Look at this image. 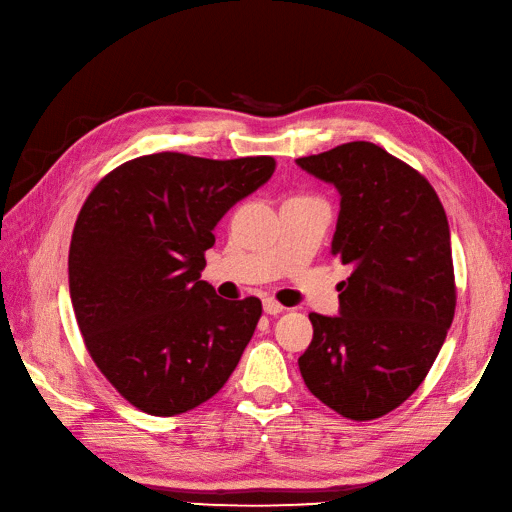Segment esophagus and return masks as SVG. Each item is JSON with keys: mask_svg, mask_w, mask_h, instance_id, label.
Segmentation results:
<instances>
[{"mask_svg": "<svg viewBox=\"0 0 512 512\" xmlns=\"http://www.w3.org/2000/svg\"><path fill=\"white\" fill-rule=\"evenodd\" d=\"M262 309H265V314H269V316H277V314L284 312V305H280L273 299H265V301H262Z\"/></svg>", "mask_w": 512, "mask_h": 512, "instance_id": "obj_1", "label": "esophagus"}]
</instances>
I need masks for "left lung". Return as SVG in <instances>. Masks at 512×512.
<instances>
[{
	"mask_svg": "<svg viewBox=\"0 0 512 512\" xmlns=\"http://www.w3.org/2000/svg\"><path fill=\"white\" fill-rule=\"evenodd\" d=\"M297 166L339 192L331 254L352 267L339 314H309L301 376L324 406L371 421L404 404L444 344L455 316L451 230L429 181L374 143Z\"/></svg>",
	"mask_w": 512,
	"mask_h": 512,
	"instance_id": "8db88e82",
	"label": "left lung"
}]
</instances>
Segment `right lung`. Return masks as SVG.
<instances>
[{"label": "right lung", "instance_id": "add662e5", "mask_svg": "<svg viewBox=\"0 0 512 512\" xmlns=\"http://www.w3.org/2000/svg\"><path fill=\"white\" fill-rule=\"evenodd\" d=\"M273 170L269 156L162 151L117 166L87 196L68 256L74 316L91 359L138 410L188 412L235 371L262 305L218 297L200 273L224 213Z\"/></svg>", "mask_w": 512, "mask_h": 512}]
</instances>
